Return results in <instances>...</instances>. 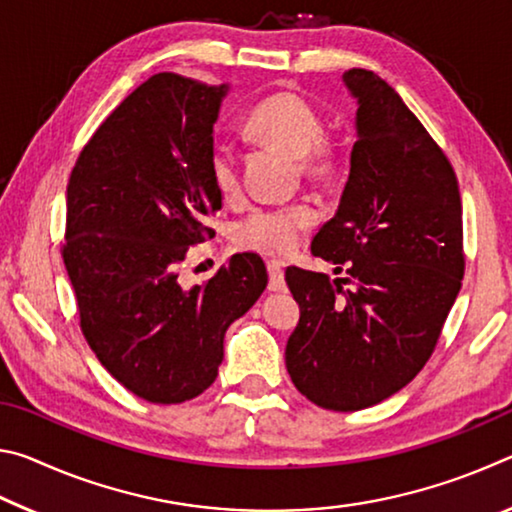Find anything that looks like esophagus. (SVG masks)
Returning <instances> with one entry per match:
<instances>
[{
    "instance_id": "esophagus-1",
    "label": "esophagus",
    "mask_w": 512,
    "mask_h": 512,
    "mask_svg": "<svg viewBox=\"0 0 512 512\" xmlns=\"http://www.w3.org/2000/svg\"><path fill=\"white\" fill-rule=\"evenodd\" d=\"M266 266H268V289L282 291L287 287V282H284V262L273 259V262H268Z\"/></svg>"
}]
</instances>
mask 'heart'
<instances>
[{
	"label": "heart",
	"mask_w": 512,
	"mask_h": 512,
	"mask_svg": "<svg viewBox=\"0 0 512 512\" xmlns=\"http://www.w3.org/2000/svg\"><path fill=\"white\" fill-rule=\"evenodd\" d=\"M246 135L257 144L289 153L309 178L325 176L334 164L332 146L323 140V117L298 94L280 92L259 101L246 119ZM210 176L225 201H237L241 196L239 158L228 146H216L212 151ZM314 221L316 212L302 203L257 207L239 221L237 241L262 253H289Z\"/></svg>",
	"instance_id": "heart-1"
}]
</instances>
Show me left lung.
<instances>
[{
	"label": "left lung",
	"mask_w": 512,
	"mask_h": 512,
	"mask_svg": "<svg viewBox=\"0 0 512 512\" xmlns=\"http://www.w3.org/2000/svg\"><path fill=\"white\" fill-rule=\"evenodd\" d=\"M343 81L357 142L311 253L350 277L287 268L300 320L284 357L309 402L359 411L402 391L436 348L465 273L463 205L445 151L400 94L368 69Z\"/></svg>",
	"instance_id": "8db88e82"
}]
</instances>
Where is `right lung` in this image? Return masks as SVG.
I'll return each instance as SVG.
<instances>
[{"label":"right lung","instance_id":"1","mask_svg":"<svg viewBox=\"0 0 512 512\" xmlns=\"http://www.w3.org/2000/svg\"><path fill=\"white\" fill-rule=\"evenodd\" d=\"M228 85L162 72L94 131L67 185L63 259L85 341L101 366L153 404L214 384L223 336L268 284L255 253L232 255L205 284L180 287L189 246L214 237V121Z\"/></svg>","mask_w":512,"mask_h":512}]
</instances>
